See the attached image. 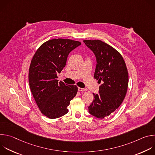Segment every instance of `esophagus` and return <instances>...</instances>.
I'll list each match as a JSON object with an SVG mask.
<instances>
[{"label": "esophagus", "instance_id": "34e87169", "mask_svg": "<svg viewBox=\"0 0 155 155\" xmlns=\"http://www.w3.org/2000/svg\"><path fill=\"white\" fill-rule=\"evenodd\" d=\"M78 91H81V92H84L86 91V89H84V88H81V87H78Z\"/></svg>", "mask_w": 155, "mask_h": 155}]
</instances>
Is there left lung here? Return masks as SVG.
Returning <instances> with one entry per match:
<instances>
[{
	"label": "left lung",
	"mask_w": 155,
	"mask_h": 155,
	"mask_svg": "<svg viewBox=\"0 0 155 155\" xmlns=\"http://www.w3.org/2000/svg\"><path fill=\"white\" fill-rule=\"evenodd\" d=\"M96 59L94 77L102 81L99 94L93 93L94 101L88 107L89 113L102 119L114 113L126 94L129 77L125 62L115 49L99 40H83Z\"/></svg>",
	"instance_id": "obj_1"
}]
</instances>
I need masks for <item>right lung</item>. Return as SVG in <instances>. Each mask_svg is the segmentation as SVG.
<instances>
[{"mask_svg":"<svg viewBox=\"0 0 155 155\" xmlns=\"http://www.w3.org/2000/svg\"><path fill=\"white\" fill-rule=\"evenodd\" d=\"M81 45L69 39H52L44 43L31 61L29 83L41 112L49 118H59L68 112V106L75 97L78 87L58 82L57 74L65 66L69 54Z\"/></svg>","mask_w":155,"mask_h":155,"instance_id":"right-lung-1","label":"right lung"}]
</instances>
